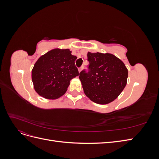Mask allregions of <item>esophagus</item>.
Listing matches in <instances>:
<instances>
[{
  "label": "esophagus",
  "instance_id": "esophagus-1",
  "mask_svg": "<svg viewBox=\"0 0 159 159\" xmlns=\"http://www.w3.org/2000/svg\"><path fill=\"white\" fill-rule=\"evenodd\" d=\"M83 68H84V67H83V66H81V67H80V68H78V71H79V72H80V71H81V70L83 69Z\"/></svg>",
  "mask_w": 159,
  "mask_h": 159
}]
</instances>
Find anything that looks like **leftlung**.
<instances>
[{
  "label": "left lung",
  "instance_id": "left-lung-1",
  "mask_svg": "<svg viewBox=\"0 0 159 159\" xmlns=\"http://www.w3.org/2000/svg\"><path fill=\"white\" fill-rule=\"evenodd\" d=\"M89 65L79 78L85 94L99 104H107L116 99L125 87L128 71L123 62L111 54H88Z\"/></svg>",
  "mask_w": 159,
  "mask_h": 159
}]
</instances>
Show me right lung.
Returning <instances> with one entry per match:
<instances>
[{
  "label": "right lung",
  "instance_id": "right-lung-1",
  "mask_svg": "<svg viewBox=\"0 0 159 159\" xmlns=\"http://www.w3.org/2000/svg\"><path fill=\"white\" fill-rule=\"evenodd\" d=\"M68 49H54L42 56L32 70V80L36 92L46 99L63 95L70 81L79 75L75 56Z\"/></svg>",
  "mask_w": 159,
  "mask_h": 159
}]
</instances>
